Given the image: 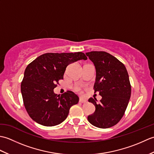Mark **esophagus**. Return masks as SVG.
I'll use <instances>...</instances> for the list:
<instances>
[{"instance_id": "esophagus-1", "label": "esophagus", "mask_w": 154, "mask_h": 154, "mask_svg": "<svg viewBox=\"0 0 154 154\" xmlns=\"http://www.w3.org/2000/svg\"><path fill=\"white\" fill-rule=\"evenodd\" d=\"M79 102L81 103H87V100L86 99H82V98H80Z\"/></svg>"}]
</instances>
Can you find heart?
Wrapping results in <instances>:
<instances>
[{
    "mask_svg": "<svg viewBox=\"0 0 154 154\" xmlns=\"http://www.w3.org/2000/svg\"><path fill=\"white\" fill-rule=\"evenodd\" d=\"M75 90L77 91H81V89H80L79 87H77V88H75Z\"/></svg>",
    "mask_w": 154,
    "mask_h": 154,
    "instance_id": "obj_1",
    "label": "heart"
}]
</instances>
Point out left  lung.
Returning <instances> with one entry per match:
<instances>
[{
    "label": "left lung",
    "instance_id": "8db88e82",
    "mask_svg": "<svg viewBox=\"0 0 154 154\" xmlns=\"http://www.w3.org/2000/svg\"><path fill=\"white\" fill-rule=\"evenodd\" d=\"M96 69L94 93L102 97L100 103L90 98L89 102L95 106V111L88 116L92 125L108 128L115 125L125 112L131 95V85L124 65L105 51L86 53Z\"/></svg>",
    "mask_w": 154,
    "mask_h": 154
}]
</instances>
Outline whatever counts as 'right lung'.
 Here are the masks:
<instances>
[{
	"label": "right lung",
	"instance_id": "right-lung-1",
	"mask_svg": "<svg viewBox=\"0 0 154 154\" xmlns=\"http://www.w3.org/2000/svg\"><path fill=\"white\" fill-rule=\"evenodd\" d=\"M87 60L83 52L47 53L38 57L26 68L21 83L23 102L29 116L45 126H54L66 119L70 108L79 102V97L67 91L55 94L54 88L63 79L69 64Z\"/></svg>",
	"mask_w": 154,
	"mask_h": 154
}]
</instances>
